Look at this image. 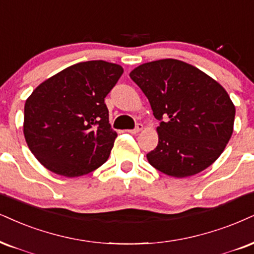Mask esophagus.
Instances as JSON below:
<instances>
[{
    "label": "esophagus",
    "instance_id": "esophagus-1",
    "mask_svg": "<svg viewBox=\"0 0 254 254\" xmlns=\"http://www.w3.org/2000/svg\"><path fill=\"white\" fill-rule=\"evenodd\" d=\"M142 129H143V126H142V124H136L135 128H134V129H130V130H128V132H130V133H133V134H136V133L141 132Z\"/></svg>",
    "mask_w": 254,
    "mask_h": 254
}]
</instances>
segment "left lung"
Returning <instances> with one entry per match:
<instances>
[{"label":"left lung","instance_id":"1","mask_svg":"<svg viewBox=\"0 0 254 254\" xmlns=\"http://www.w3.org/2000/svg\"><path fill=\"white\" fill-rule=\"evenodd\" d=\"M129 76L160 121L158 146L147 154L149 164L174 178L198 174L213 164L232 136L236 115L224 87L174 59L147 62Z\"/></svg>","mask_w":254,"mask_h":254}]
</instances>
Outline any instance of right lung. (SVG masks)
<instances>
[{
    "instance_id": "obj_1",
    "label": "right lung",
    "mask_w": 254,
    "mask_h": 254,
    "mask_svg": "<svg viewBox=\"0 0 254 254\" xmlns=\"http://www.w3.org/2000/svg\"><path fill=\"white\" fill-rule=\"evenodd\" d=\"M122 73L111 62H80L34 89L24 105L23 134L47 170L75 178L107 161L118 134L105 98Z\"/></svg>"
}]
</instances>
